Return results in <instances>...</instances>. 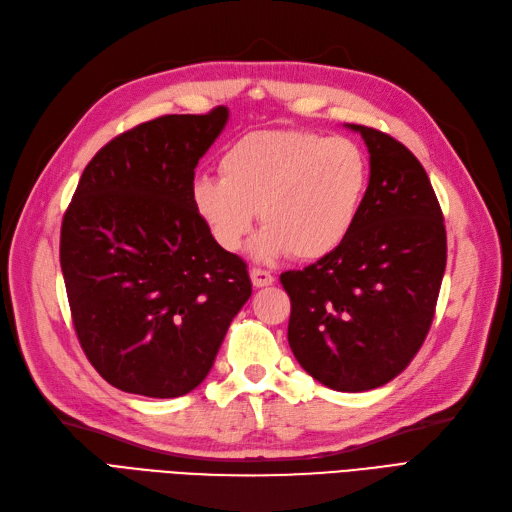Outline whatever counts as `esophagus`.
Here are the masks:
<instances>
[{"label":"esophagus","instance_id":"obj_1","mask_svg":"<svg viewBox=\"0 0 512 512\" xmlns=\"http://www.w3.org/2000/svg\"><path fill=\"white\" fill-rule=\"evenodd\" d=\"M250 280L254 288H265L271 286L275 282V277L269 271H262V269H252L250 271Z\"/></svg>","mask_w":512,"mask_h":512}]
</instances>
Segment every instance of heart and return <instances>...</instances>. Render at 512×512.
Masks as SVG:
<instances>
[{"label":"heart","instance_id":"1","mask_svg":"<svg viewBox=\"0 0 512 512\" xmlns=\"http://www.w3.org/2000/svg\"><path fill=\"white\" fill-rule=\"evenodd\" d=\"M222 177L200 175L190 200L211 239L237 252L256 211L265 222L250 245L252 258L273 262L329 256L346 241L367 190V158L350 138L299 130H260L232 143Z\"/></svg>","mask_w":512,"mask_h":512}]
</instances>
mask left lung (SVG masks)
<instances>
[{
  "label": "left lung",
  "mask_w": 512,
  "mask_h": 512,
  "mask_svg": "<svg viewBox=\"0 0 512 512\" xmlns=\"http://www.w3.org/2000/svg\"><path fill=\"white\" fill-rule=\"evenodd\" d=\"M361 134L369 185L350 235L303 271L282 273L292 312L288 344L333 391L376 389L425 342L446 267V230L429 177L412 151L374 128Z\"/></svg>",
  "instance_id": "obj_1"
}]
</instances>
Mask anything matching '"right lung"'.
Returning a JSON list of instances; mask_svg holds the SVG:
<instances>
[{
  "instance_id": "add662e5",
  "label": "right lung",
  "mask_w": 512,
  "mask_h": 512,
  "mask_svg": "<svg viewBox=\"0 0 512 512\" xmlns=\"http://www.w3.org/2000/svg\"><path fill=\"white\" fill-rule=\"evenodd\" d=\"M230 117L166 115L102 147L61 224V273L87 359L117 389L170 399L207 378L252 294L196 215L194 168Z\"/></svg>"
}]
</instances>
